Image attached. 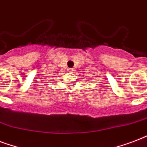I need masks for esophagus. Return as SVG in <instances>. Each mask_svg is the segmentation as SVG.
I'll return each instance as SVG.
<instances>
[{
  "mask_svg": "<svg viewBox=\"0 0 147 147\" xmlns=\"http://www.w3.org/2000/svg\"><path fill=\"white\" fill-rule=\"evenodd\" d=\"M68 70H69V72H73V71H74L73 69H69Z\"/></svg>",
  "mask_w": 147,
  "mask_h": 147,
  "instance_id": "34e87169",
  "label": "esophagus"
}]
</instances>
